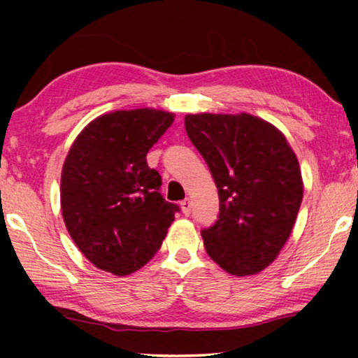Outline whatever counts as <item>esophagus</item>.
<instances>
[{"label":"esophagus","instance_id":"1","mask_svg":"<svg viewBox=\"0 0 358 358\" xmlns=\"http://www.w3.org/2000/svg\"><path fill=\"white\" fill-rule=\"evenodd\" d=\"M180 207L181 211H183V215H189L191 213V199H185V201L180 202Z\"/></svg>","mask_w":358,"mask_h":358}]
</instances>
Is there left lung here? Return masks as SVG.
I'll use <instances>...</instances> for the list:
<instances>
[{
	"label": "left lung",
	"instance_id": "left-lung-1",
	"mask_svg": "<svg viewBox=\"0 0 358 358\" xmlns=\"http://www.w3.org/2000/svg\"><path fill=\"white\" fill-rule=\"evenodd\" d=\"M185 128L220 194L205 250L235 276L257 275L281 252L303 199L299 159L282 132L250 113L186 115Z\"/></svg>",
	"mask_w": 358,
	"mask_h": 358
}]
</instances>
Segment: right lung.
<instances>
[{"label":"right lung","instance_id":"1","mask_svg":"<svg viewBox=\"0 0 358 358\" xmlns=\"http://www.w3.org/2000/svg\"><path fill=\"white\" fill-rule=\"evenodd\" d=\"M175 115L156 108L115 110L76 137L62 171V213L78 250L98 268L126 276L150 262L178 207L161 196L147 153Z\"/></svg>","mask_w":358,"mask_h":358}]
</instances>
